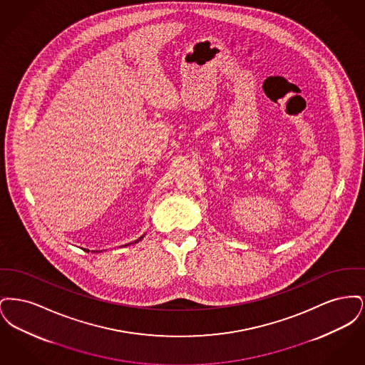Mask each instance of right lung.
<instances>
[{"instance_id":"1","label":"right lung","mask_w":365,"mask_h":365,"mask_svg":"<svg viewBox=\"0 0 365 365\" xmlns=\"http://www.w3.org/2000/svg\"><path fill=\"white\" fill-rule=\"evenodd\" d=\"M140 238H142V237H140ZM140 238H139V240H137V241H135V243L139 242V241H140ZM85 250H86V249H85ZM87 252H88V250H87Z\"/></svg>"}]
</instances>
